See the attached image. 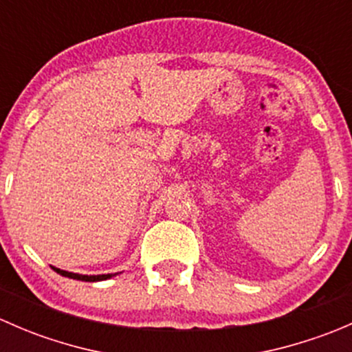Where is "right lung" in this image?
Listing matches in <instances>:
<instances>
[{
    "instance_id": "add662e5",
    "label": "right lung",
    "mask_w": 352,
    "mask_h": 352,
    "mask_svg": "<svg viewBox=\"0 0 352 352\" xmlns=\"http://www.w3.org/2000/svg\"><path fill=\"white\" fill-rule=\"evenodd\" d=\"M58 274L65 276V278H71V279H78V281H87V283H95V281H104V279L112 278L116 274H100V276H83V274H74V272H67V271H61L58 267H52Z\"/></svg>"
}]
</instances>
